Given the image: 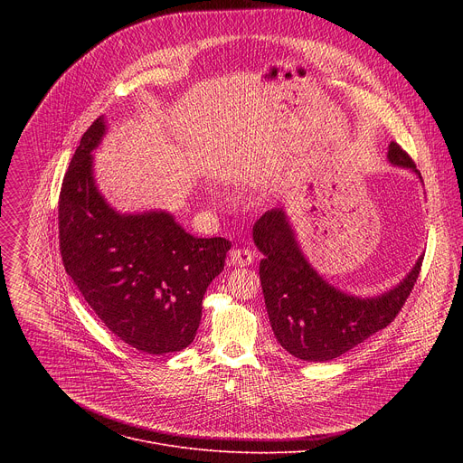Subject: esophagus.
<instances>
[{
    "instance_id": "1",
    "label": "esophagus",
    "mask_w": 463,
    "mask_h": 463,
    "mask_svg": "<svg viewBox=\"0 0 463 463\" xmlns=\"http://www.w3.org/2000/svg\"><path fill=\"white\" fill-rule=\"evenodd\" d=\"M229 258L232 266H250L252 263V252L249 249H234Z\"/></svg>"
}]
</instances>
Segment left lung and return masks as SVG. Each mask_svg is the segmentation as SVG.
<instances>
[{"mask_svg":"<svg viewBox=\"0 0 463 463\" xmlns=\"http://www.w3.org/2000/svg\"><path fill=\"white\" fill-rule=\"evenodd\" d=\"M388 161L418 174L411 156L390 143ZM263 260L260 280L277 341L297 359L324 363L341 357L386 327L409 298L423 256L395 288L377 297H354L327 284L306 260L284 209L263 214L252 227Z\"/></svg>","mask_w":463,"mask_h":463,"instance_id":"obj_1","label":"left lung"}]
</instances>
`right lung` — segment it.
Wrapping results in <instances>:
<instances>
[{"mask_svg":"<svg viewBox=\"0 0 463 463\" xmlns=\"http://www.w3.org/2000/svg\"><path fill=\"white\" fill-rule=\"evenodd\" d=\"M106 134L99 117L63 175L58 238L65 273L109 332L141 354L186 348L202 320L209 284L223 271L231 241L195 238L172 214H120L93 177L91 152Z\"/></svg>","mask_w":463,"mask_h":463,"instance_id":"right-lung-1","label":"right lung"}]
</instances>
